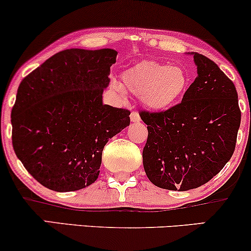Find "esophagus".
I'll use <instances>...</instances> for the list:
<instances>
[{
	"label": "esophagus",
	"instance_id": "34e87169",
	"mask_svg": "<svg viewBox=\"0 0 251 251\" xmlns=\"http://www.w3.org/2000/svg\"><path fill=\"white\" fill-rule=\"evenodd\" d=\"M129 118H131V120L133 123H139V122H140V116H139V113L135 112V111H132L131 114H129Z\"/></svg>",
	"mask_w": 251,
	"mask_h": 251
}]
</instances>
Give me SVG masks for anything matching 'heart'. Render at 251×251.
I'll return each instance as SVG.
<instances>
[{
  "mask_svg": "<svg viewBox=\"0 0 251 251\" xmlns=\"http://www.w3.org/2000/svg\"><path fill=\"white\" fill-rule=\"evenodd\" d=\"M122 83L126 91L140 97L147 108L167 110L176 104L188 87V75L179 65L156 60H144L123 72ZM117 91L124 93L122 85L112 81Z\"/></svg>",
  "mask_w": 251,
  "mask_h": 251,
  "instance_id": "1",
  "label": "heart"
}]
</instances>
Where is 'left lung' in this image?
I'll return each mask as SVG.
<instances>
[{
  "mask_svg": "<svg viewBox=\"0 0 251 251\" xmlns=\"http://www.w3.org/2000/svg\"><path fill=\"white\" fill-rule=\"evenodd\" d=\"M198 77L182 101L161 112L141 111L149 137L147 177L170 191H189L213 179L230 160L241 124L236 87L212 59L194 52Z\"/></svg>",
  "mask_w": 251,
  "mask_h": 251,
  "instance_id": "left-lung-1",
  "label": "left lung"
}]
</instances>
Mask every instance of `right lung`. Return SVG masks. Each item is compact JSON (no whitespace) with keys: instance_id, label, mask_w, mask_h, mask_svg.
I'll use <instances>...</instances> for the list:
<instances>
[{"instance_id":"add662e5","label":"right lung","mask_w":251,"mask_h":251,"mask_svg":"<svg viewBox=\"0 0 251 251\" xmlns=\"http://www.w3.org/2000/svg\"><path fill=\"white\" fill-rule=\"evenodd\" d=\"M113 49H68L24 77L11 110L13 147L25 170L55 192L85 188L104 146L129 125V111L102 104Z\"/></svg>"}]
</instances>
